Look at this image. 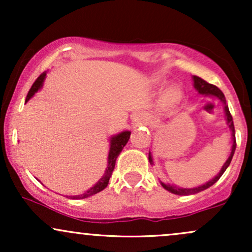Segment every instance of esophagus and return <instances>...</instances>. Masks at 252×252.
I'll list each match as a JSON object with an SVG mask.
<instances>
[{"label": "esophagus", "instance_id": "esophagus-1", "mask_svg": "<svg viewBox=\"0 0 252 252\" xmlns=\"http://www.w3.org/2000/svg\"><path fill=\"white\" fill-rule=\"evenodd\" d=\"M148 116H147L144 112H137L135 114L134 116L131 118V122H132V126H146L148 123Z\"/></svg>", "mask_w": 252, "mask_h": 252}]
</instances>
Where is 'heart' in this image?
I'll return each instance as SVG.
<instances>
[{"label": "heart", "instance_id": "b5f03b06", "mask_svg": "<svg viewBox=\"0 0 252 252\" xmlns=\"http://www.w3.org/2000/svg\"><path fill=\"white\" fill-rule=\"evenodd\" d=\"M179 96H180V91H179V89L178 88H170L168 91H167L164 98H166L167 100H175L176 98H179Z\"/></svg>", "mask_w": 252, "mask_h": 252}]
</instances>
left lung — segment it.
Here are the masks:
<instances>
[{"label": "left lung", "mask_w": 252, "mask_h": 252, "mask_svg": "<svg viewBox=\"0 0 252 252\" xmlns=\"http://www.w3.org/2000/svg\"><path fill=\"white\" fill-rule=\"evenodd\" d=\"M193 82H194V89L196 91L199 92V94H206V96H212V97H217L218 99H220V102H222L224 104V110H225V115H226V121H227V124L228 126H230L231 131H232V148H231V154L228 156V158L226 160V162L224 163V166L221 167L220 172L217 174V176L212 179V180H210L209 182H206V184L201 185V186H198V187H194V189H180V187H176V186H173V185H166L163 184V182H161V185L163 186L164 189H167L168 192L173 193V194H178V195H189V194H195V193H199L201 192V190L209 189V187L212 186V185H215L217 181L220 179V176L224 174V172L226 170V168L228 166H230L231 163V160H232V156L235 154V150H236V136H235V126H233V121H232V116H231L230 114V110H228V106L226 105V99H225V96L224 94L217 88L216 85H212V84H209L207 82H205L204 79H201L200 77H196V76H193ZM149 162L150 164H153V158L152 155H150L149 153Z\"/></svg>", "instance_id": "left-lung-1"}]
</instances>
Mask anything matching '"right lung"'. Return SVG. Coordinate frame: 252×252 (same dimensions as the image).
Listing matches in <instances>:
<instances>
[{"label": "right lung", "mask_w": 252, "mask_h": 252, "mask_svg": "<svg viewBox=\"0 0 252 252\" xmlns=\"http://www.w3.org/2000/svg\"><path fill=\"white\" fill-rule=\"evenodd\" d=\"M45 77H46V72H43V73H41L39 77H37V79L34 82V84L32 85V88L30 90V92H28L27 98H26V102H28V100H30L31 98L35 94V92H37V90H39L40 88H42V83H43V80H45ZM130 134H131V132L128 131V130H126V131H122V132H120V134L112 136L111 140H110L108 167H106V170H105V173H104V175L99 179V181H98L94 187H91L89 190H86L85 193H83V194H79V195H73V196L71 195L70 198H72V199L89 198V196L96 194V193L100 192V190H103L106 186H108L110 176L112 175V172H114L117 156L120 155L121 152H122L123 147L128 143V141L130 138Z\"/></svg>", "instance_id": "right-lung-1"}]
</instances>
